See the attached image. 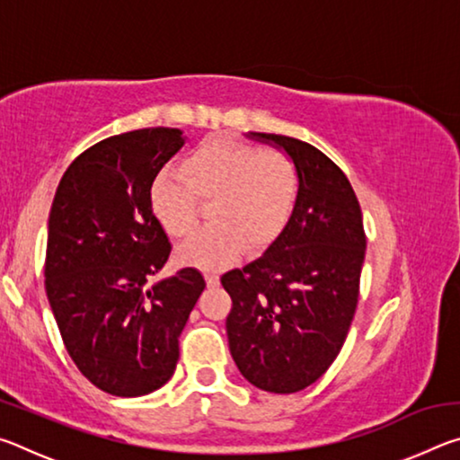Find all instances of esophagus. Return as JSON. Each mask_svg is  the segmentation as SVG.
Wrapping results in <instances>:
<instances>
[{
  "label": "esophagus",
  "mask_w": 460,
  "mask_h": 460,
  "mask_svg": "<svg viewBox=\"0 0 460 460\" xmlns=\"http://www.w3.org/2000/svg\"><path fill=\"white\" fill-rule=\"evenodd\" d=\"M205 279H207V284L211 286V288L219 286V274H215V271H205Z\"/></svg>",
  "instance_id": "1"
}]
</instances>
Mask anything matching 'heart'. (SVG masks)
I'll use <instances>...</instances> for the list:
<instances>
[{
	"mask_svg": "<svg viewBox=\"0 0 460 460\" xmlns=\"http://www.w3.org/2000/svg\"><path fill=\"white\" fill-rule=\"evenodd\" d=\"M181 178L158 174L150 184V208L176 239L199 223V202H208L211 227L178 252L189 266L221 270L247 247L260 252L282 235L300 192V174L290 155L261 150L231 136H211L181 162Z\"/></svg>",
	"mask_w": 460,
	"mask_h": 460,
	"instance_id": "1",
	"label": "heart"
}]
</instances>
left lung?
Masks as SVG:
<instances>
[{
  "instance_id": "1",
  "label": "left lung",
  "mask_w": 460,
  "mask_h": 460,
  "mask_svg": "<svg viewBox=\"0 0 460 460\" xmlns=\"http://www.w3.org/2000/svg\"><path fill=\"white\" fill-rule=\"evenodd\" d=\"M252 137L290 155L300 192L268 252L221 278L233 300L229 349L249 384L294 394L314 384L341 353L359 300L367 239L353 186L329 155L296 137Z\"/></svg>"
}]
</instances>
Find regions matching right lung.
<instances>
[{
  "mask_svg": "<svg viewBox=\"0 0 460 460\" xmlns=\"http://www.w3.org/2000/svg\"><path fill=\"white\" fill-rule=\"evenodd\" d=\"M182 146L176 128L101 139L73 160L52 200V314L83 376L119 398L152 394L174 376L178 337L207 286L194 268L154 282L172 245L150 208V184Z\"/></svg>",
  "mask_w": 460,
  "mask_h": 460,
  "instance_id": "right-lung-1",
  "label": "right lung"
}]
</instances>
